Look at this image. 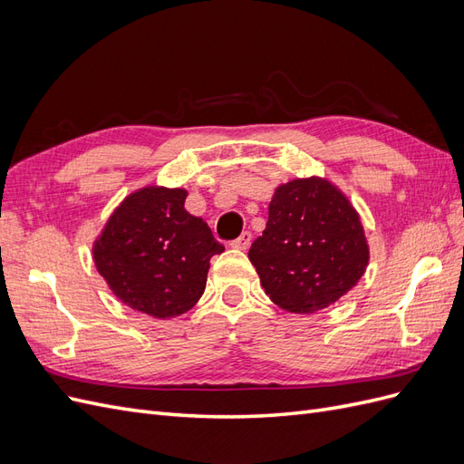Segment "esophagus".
<instances>
[{"label": "esophagus", "mask_w": 464, "mask_h": 464, "mask_svg": "<svg viewBox=\"0 0 464 464\" xmlns=\"http://www.w3.org/2000/svg\"><path fill=\"white\" fill-rule=\"evenodd\" d=\"M230 246L234 249H247L251 246V232H242Z\"/></svg>", "instance_id": "obj_1"}]
</instances>
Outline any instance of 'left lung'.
Returning <instances> with one entry per match:
<instances>
[{
  "label": "left lung",
  "instance_id": "left-lung-1",
  "mask_svg": "<svg viewBox=\"0 0 464 464\" xmlns=\"http://www.w3.org/2000/svg\"><path fill=\"white\" fill-rule=\"evenodd\" d=\"M368 259L354 207L315 176L276 188L263 236L249 247L265 294L292 314L334 304L356 286Z\"/></svg>",
  "mask_w": 464,
  "mask_h": 464
}]
</instances>
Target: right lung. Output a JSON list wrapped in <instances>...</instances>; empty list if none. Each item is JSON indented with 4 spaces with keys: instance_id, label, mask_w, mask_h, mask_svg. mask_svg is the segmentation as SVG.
<instances>
[{
    "instance_id": "obj_1",
    "label": "right lung",
    "mask_w": 464,
    "mask_h": 464,
    "mask_svg": "<svg viewBox=\"0 0 464 464\" xmlns=\"http://www.w3.org/2000/svg\"><path fill=\"white\" fill-rule=\"evenodd\" d=\"M186 189L143 188L110 217L92 256L110 290L137 312L186 314L207 285L208 261L222 254L207 222L184 208Z\"/></svg>"
}]
</instances>
